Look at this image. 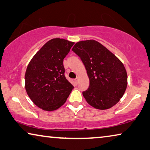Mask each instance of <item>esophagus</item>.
Listing matches in <instances>:
<instances>
[{
	"label": "esophagus",
	"mask_w": 150,
	"mask_h": 150,
	"mask_svg": "<svg viewBox=\"0 0 150 150\" xmlns=\"http://www.w3.org/2000/svg\"><path fill=\"white\" fill-rule=\"evenodd\" d=\"M78 80H79V79H78V78H76V79L74 80V81H75L76 84L78 83Z\"/></svg>",
	"instance_id": "1"
}]
</instances>
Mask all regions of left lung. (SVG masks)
I'll use <instances>...</instances> for the list:
<instances>
[{"instance_id": "1", "label": "left lung", "mask_w": 150, "mask_h": 150, "mask_svg": "<svg viewBox=\"0 0 150 150\" xmlns=\"http://www.w3.org/2000/svg\"><path fill=\"white\" fill-rule=\"evenodd\" d=\"M72 51L85 66L90 85L82 94L86 102L100 110L113 107L123 96L127 74L123 64L107 48L95 40L78 41Z\"/></svg>"}]
</instances>
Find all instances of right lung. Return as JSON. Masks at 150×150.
<instances>
[{"label": "right lung", "instance_id": "add662e5", "mask_svg": "<svg viewBox=\"0 0 150 150\" xmlns=\"http://www.w3.org/2000/svg\"><path fill=\"white\" fill-rule=\"evenodd\" d=\"M74 42L60 38L48 41L27 66L25 87L40 109L53 111L66 103L74 86L66 79L63 61Z\"/></svg>", "mask_w": 150, "mask_h": 150}]
</instances>
